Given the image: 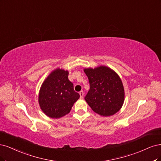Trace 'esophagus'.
<instances>
[{
    "label": "esophagus",
    "mask_w": 161,
    "mask_h": 161,
    "mask_svg": "<svg viewBox=\"0 0 161 161\" xmlns=\"http://www.w3.org/2000/svg\"><path fill=\"white\" fill-rule=\"evenodd\" d=\"M84 92H83V91H80V97H81V98L84 97Z\"/></svg>",
    "instance_id": "esophagus-1"
}]
</instances>
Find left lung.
<instances>
[{
	"mask_svg": "<svg viewBox=\"0 0 161 161\" xmlns=\"http://www.w3.org/2000/svg\"><path fill=\"white\" fill-rule=\"evenodd\" d=\"M90 90L85 100L93 111L103 116L114 115L124 101V90L120 77L106 66L84 69Z\"/></svg>",
	"mask_w": 161,
	"mask_h": 161,
	"instance_id": "1",
	"label": "left lung"
}]
</instances>
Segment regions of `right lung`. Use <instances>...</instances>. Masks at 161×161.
I'll list each match as a JSON object with an SVG mask.
<instances>
[{
	"label": "right lung",
	"instance_id": "1",
	"mask_svg": "<svg viewBox=\"0 0 161 161\" xmlns=\"http://www.w3.org/2000/svg\"><path fill=\"white\" fill-rule=\"evenodd\" d=\"M68 71L55 69L43 83L39 94V103L45 114L59 118L68 114L80 94L74 91L68 79Z\"/></svg>",
	"mask_w": 161,
	"mask_h": 161
}]
</instances>
